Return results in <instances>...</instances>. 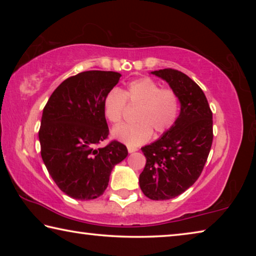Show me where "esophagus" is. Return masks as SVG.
I'll return each mask as SVG.
<instances>
[{"mask_svg": "<svg viewBox=\"0 0 256 256\" xmlns=\"http://www.w3.org/2000/svg\"><path fill=\"white\" fill-rule=\"evenodd\" d=\"M128 151L130 154H132V152H136V151H138V148H136V146H128Z\"/></svg>", "mask_w": 256, "mask_h": 256, "instance_id": "obj_1", "label": "esophagus"}]
</instances>
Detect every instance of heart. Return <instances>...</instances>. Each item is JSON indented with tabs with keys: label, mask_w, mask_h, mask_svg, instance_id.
<instances>
[{
	"label": "heart",
	"mask_w": 256,
	"mask_h": 256,
	"mask_svg": "<svg viewBox=\"0 0 256 256\" xmlns=\"http://www.w3.org/2000/svg\"><path fill=\"white\" fill-rule=\"evenodd\" d=\"M128 106L138 107L133 124H124L112 130L116 140L132 146H140L150 140L152 132L157 136L170 131L180 114V99L172 89L162 86L150 78H140L128 84L122 92L112 89L102 102V112L108 122L118 125L122 122Z\"/></svg>",
	"instance_id": "obj_1"
}]
</instances>
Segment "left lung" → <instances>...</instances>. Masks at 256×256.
Listing matches in <instances>:
<instances>
[{"label": "left lung", "mask_w": 256, "mask_h": 256, "mask_svg": "<svg viewBox=\"0 0 256 256\" xmlns=\"http://www.w3.org/2000/svg\"><path fill=\"white\" fill-rule=\"evenodd\" d=\"M151 73L177 94L180 112L170 131L141 148L146 162L138 183L151 200H170L185 192L201 175L214 138L212 112L202 89L183 72L164 68Z\"/></svg>", "instance_id": "obj_1"}]
</instances>
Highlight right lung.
I'll return each mask as SVG.
<instances>
[{
	"label": "right lung",
	"instance_id": "add662e5",
	"mask_svg": "<svg viewBox=\"0 0 256 256\" xmlns=\"http://www.w3.org/2000/svg\"><path fill=\"white\" fill-rule=\"evenodd\" d=\"M120 78L112 71H86L68 78L42 110L38 134L42 162L60 190L76 200L100 196L112 168L128 156L126 146L115 140L96 148L110 133L104 98Z\"/></svg>",
	"mask_w": 256,
	"mask_h": 256
}]
</instances>
